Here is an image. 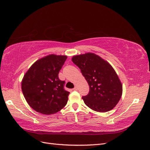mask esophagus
<instances>
[{"label":"esophagus","mask_w":150,"mask_h":150,"mask_svg":"<svg viewBox=\"0 0 150 150\" xmlns=\"http://www.w3.org/2000/svg\"><path fill=\"white\" fill-rule=\"evenodd\" d=\"M72 90H73V91H76V90H78V87H77V86H76L75 87H74V88L72 89Z\"/></svg>","instance_id":"esophagus-1"}]
</instances>
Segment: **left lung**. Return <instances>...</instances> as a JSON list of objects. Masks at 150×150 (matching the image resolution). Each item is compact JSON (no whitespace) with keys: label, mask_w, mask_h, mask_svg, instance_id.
<instances>
[{"label":"left lung","mask_w":150,"mask_h":150,"mask_svg":"<svg viewBox=\"0 0 150 150\" xmlns=\"http://www.w3.org/2000/svg\"><path fill=\"white\" fill-rule=\"evenodd\" d=\"M89 86L88 95L82 97L87 106L97 112L112 110L122 96L121 81L111 64L91 52L72 57Z\"/></svg>","instance_id":"1"}]
</instances>
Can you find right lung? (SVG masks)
<instances>
[{
    "label": "right lung",
    "mask_w": 150,
    "mask_h": 150,
    "mask_svg": "<svg viewBox=\"0 0 150 150\" xmlns=\"http://www.w3.org/2000/svg\"><path fill=\"white\" fill-rule=\"evenodd\" d=\"M66 56L50 54L35 61L26 72L21 83L22 93L29 105L43 115L59 111L67 103L69 92L58 74Z\"/></svg>",
    "instance_id": "right-lung-1"
}]
</instances>
